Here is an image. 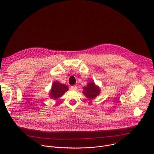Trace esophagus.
Masks as SVG:
<instances>
[{
  "mask_svg": "<svg viewBox=\"0 0 154 154\" xmlns=\"http://www.w3.org/2000/svg\"><path fill=\"white\" fill-rule=\"evenodd\" d=\"M77 86H71V89L72 90H77Z\"/></svg>",
  "mask_w": 154,
  "mask_h": 154,
  "instance_id": "34e87169",
  "label": "esophagus"
}]
</instances>
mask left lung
<instances>
[{
	"instance_id": "obj_1",
	"label": "left lung",
	"mask_w": 154,
	"mask_h": 154,
	"mask_svg": "<svg viewBox=\"0 0 154 154\" xmlns=\"http://www.w3.org/2000/svg\"><path fill=\"white\" fill-rule=\"evenodd\" d=\"M83 89L84 91H83V93L86 97L90 99L96 97L100 93L99 88L93 82L89 83L86 86L83 87Z\"/></svg>"
}]
</instances>
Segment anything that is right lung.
<instances>
[{
	"mask_svg": "<svg viewBox=\"0 0 154 154\" xmlns=\"http://www.w3.org/2000/svg\"><path fill=\"white\" fill-rule=\"evenodd\" d=\"M68 90V88L66 85L61 84L58 82H55L52 87V90H51V97L54 99H57L58 97L62 96L66 91Z\"/></svg>",
	"mask_w": 154,
	"mask_h": 154,
	"instance_id": "right-lung-1",
	"label": "right lung"
}]
</instances>
